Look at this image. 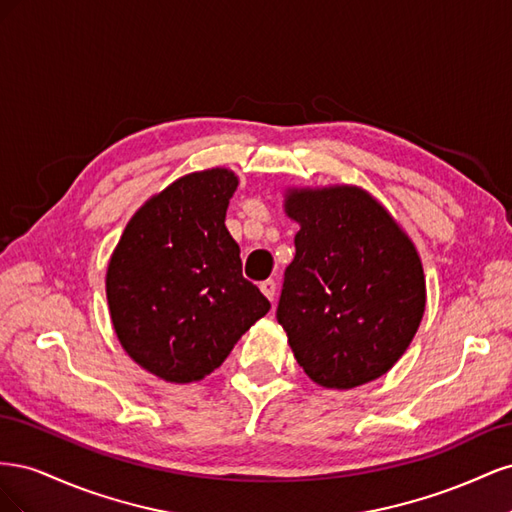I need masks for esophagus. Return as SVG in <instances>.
<instances>
[{"label":"esophagus","mask_w":512,"mask_h":512,"mask_svg":"<svg viewBox=\"0 0 512 512\" xmlns=\"http://www.w3.org/2000/svg\"><path fill=\"white\" fill-rule=\"evenodd\" d=\"M260 290H262V294H265V297H267L271 303H275L277 284H275L273 280H265V282H260Z\"/></svg>","instance_id":"34e87169"}]
</instances>
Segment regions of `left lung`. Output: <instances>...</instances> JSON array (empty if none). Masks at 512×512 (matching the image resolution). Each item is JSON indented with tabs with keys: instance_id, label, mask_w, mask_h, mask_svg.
Segmentation results:
<instances>
[{
	"instance_id": "1",
	"label": "left lung",
	"mask_w": 512,
	"mask_h": 512,
	"mask_svg": "<svg viewBox=\"0 0 512 512\" xmlns=\"http://www.w3.org/2000/svg\"><path fill=\"white\" fill-rule=\"evenodd\" d=\"M301 230L286 267L277 322L316 384L352 389L386 374L425 312V275L412 241L376 198L350 185L292 190Z\"/></svg>"
}]
</instances>
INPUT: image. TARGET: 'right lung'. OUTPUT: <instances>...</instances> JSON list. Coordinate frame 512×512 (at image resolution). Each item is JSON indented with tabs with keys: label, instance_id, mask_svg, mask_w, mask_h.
Instances as JSON below:
<instances>
[{
	"label": "right lung",
	"instance_id": "1",
	"mask_svg": "<svg viewBox=\"0 0 512 512\" xmlns=\"http://www.w3.org/2000/svg\"><path fill=\"white\" fill-rule=\"evenodd\" d=\"M226 168L192 173L136 211L106 271V299L119 342L166 382H194L218 369L271 303L241 271L224 224L237 190Z\"/></svg>",
	"mask_w": 512,
	"mask_h": 512
}]
</instances>
